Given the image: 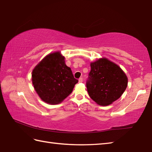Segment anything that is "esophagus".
Wrapping results in <instances>:
<instances>
[{"mask_svg": "<svg viewBox=\"0 0 152 152\" xmlns=\"http://www.w3.org/2000/svg\"><path fill=\"white\" fill-rule=\"evenodd\" d=\"M78 81H79V83L83 82V78H80L79 80H78Z\"/></svg>", "mask_w": 152, "mask_h": 152, "instance_id": "obj_1", "label": "esophagus"}]
</instances>
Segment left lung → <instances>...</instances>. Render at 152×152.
Returning a JSON list of instances; mask_svg holds the SVG:
<instances>
[{"label":"left lung","mask_w":152,"mask_h":152,"mask_svg":"<svg viewBox=\"0 0 152 152\" xmlns=\"http://www.w3.org/2000/svg\"><path fill=\"white\" fill-rule=\"evenodd\" d=\"M86 82L88 94L98 104L107 106L118 100L125 91L128 80L124 71L106 58L91 63Z\"/></svg>","instance_id":"8db88e82"}]
</instances>
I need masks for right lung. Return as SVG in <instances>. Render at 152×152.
<instances>
[{"label": "right lung", "mask_w": 152, "mask_h": 152, "mask_svg": "<svg viewBox=\"0 0 152 152\" xmlns=\"http://www.w3.org/2000/svg\"><path fill=\"white\" fill-rule=\"evenodd\" d=\"M32 82L40 99L50 104H57L66 98L78 80L59 51L45 57L32 72Z\"/></svg>", "instance_id": "obj_1"}]
</instances>
